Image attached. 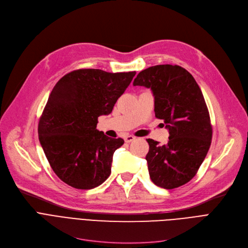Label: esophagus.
I'll return each mask as SVG.
<instances>
[{"mask_svg": "<svg viewBox=\"0 0 248 248\" xmlns=\"http://www.w3.org/2000/svg\"><path fill=\"white\" fill-rule=\"evenodd\" d=\"M134 140H136V137H134V136H125L124 137V141L125 142H131Z\"/></svg>", "mask_w": 248, "mask_h": 248, "instance_id": "1", "label": "esophagus"}]
</instances>
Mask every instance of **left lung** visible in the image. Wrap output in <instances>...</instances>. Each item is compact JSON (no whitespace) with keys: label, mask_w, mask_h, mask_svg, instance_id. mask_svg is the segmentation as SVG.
I'll return each instance as SVG.
<instances>
[{"label":"left lung","mask_w":248,"mask_h":248,"mask_svg":"<svg viewBox=\"0 0 248 248\" xmlns=\"http://www.w3.org/2000/svg\"><path fill=\"white\" fill-rule=\"evenodd\" d=\"M134 85L151 88L155 114L169 129L168 144L148 139L146 155L155 185L175 189L196 175L212 140V125L202 91L191 73L178 65H155L140 71Z\"/></svg>","instance_id":"obj_1"}]
</instances>
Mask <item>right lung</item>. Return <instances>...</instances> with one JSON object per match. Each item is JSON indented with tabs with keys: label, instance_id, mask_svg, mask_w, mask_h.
Returning a JSON list of instances; mask_svg holds the SVG:
<instances>
[{
	"label": "right lung",
	"instance_id": "1",
	"mask_svg": "<svg viewBox=\"0 0 248 248\" xmlns=\"http://www.w3.org/2000/svg\"><path fill=\"white\" fill-rule=\"evenodd\" d=\"M135 75L136 71L78 69L52 89L38 136L52 170L64 183L88 190L109 177L113 153L124 140L97 131V120L112 111Z\"/></svg>",
	"mask_w": 248,
	"mask_h": 248
}]
</instances>
